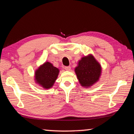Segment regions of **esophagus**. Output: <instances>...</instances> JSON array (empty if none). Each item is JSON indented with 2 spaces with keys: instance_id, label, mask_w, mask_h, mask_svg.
<instances>
[{
  "instance_id": "34e87169",
  "label": "esophagus",
  "mask_w": 134,
  "mask_h": 134,
  "mask_svg": "<svg viewBox=\"0 0 134 134\" xmlns=\"http://www.w3.org/2000/svg\"><path fill=\"white\" fill-rule=\"evenodd\" d=\"M64 69L65 70H67V71H70V70H71V67L70 66H67V67H64Z\"/></svg>"
}]
</instances>
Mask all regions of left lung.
Listing matches in <instances>:
<instances>
[{
	"instance_id": "obj_1",
	"label": "left lung",
	"mask_w": 134,
	"mask_h": 134,
	"mask_svg": "<svg viewBox=\"0 0 134 134\" xmlns=\"http://www.w3.org/2000/svg\"><path fill=\"white\" fill-rule=\"evenodd\" d=\"M80 85L89 88L99 80L102 74V67L92 54L81 57L74 69Z\"/></svg>"
}]
</instances>
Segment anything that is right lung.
<instances>
[{"label": "right lung", "instance_id": "right-lung-1", "mask_svg": "<svg viewBox=\"0 0 134 134\" xmlns=\"http://www.w3.org/2000/svg\"><path fill=\"white\" fill-rule=\"evenodd\" d=\"M60 70L52 63L46 62L35 70L34 80L36 84L44 89H49L54 86L58 77Z\"/></svg>", "mask_w": 134, "mask_h": 134}]
</instances>
